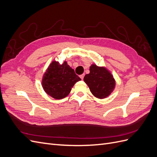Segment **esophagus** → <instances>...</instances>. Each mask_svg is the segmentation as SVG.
Masks as SVG:
<instances>
[{
  "label": "esophagus",
  "instance_id": "obj_1",
  "mask_svg": "<svg viewBox=\"0 0 157 157\" xmlns=\"http://www.w3.org/2000/svg\"><path fill=\"white\" fill-rule=\"evenodd\" d=\"M84 74H82V75H81L80 76V78H81L82 80H83V79H84Z\"/></svg>",
  "mask_w": 157,
  "mask_h": 157
}]
</instances>
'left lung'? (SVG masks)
Returning <instances> with one entry per match:
<instances>
[{
  "instance_id": "obj_1",
  "label": "left lung",
  "mask_w": 157,
  "mask_h": 157,
  "mask_svg": "<svg viewBox=\"0 0 157 157\" xmlns=\"http://www.w3.org/2000/svg\"><path fill=\"white\" fill-rule=\"evenodd\" d=\"M84 81L94 96L99 99L109 96L115 87V80L110 71L96 64L90 66V73L84 76Z\"/></svg>"
}]
</instances>
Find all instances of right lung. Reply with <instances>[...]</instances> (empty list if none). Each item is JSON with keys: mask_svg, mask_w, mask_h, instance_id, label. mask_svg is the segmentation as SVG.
<instances>
[{"mask_svg": "<svg viewBox=\"0 0 157 157\" xmlns=\"http://www.w3.org/2000/svg\"><path fill=\"white\" fill-rule=\"evenodd\" d=\"M81 80L74 69L64 61L60 64L53 61L48 66L42 80V86L45 92L56 99L67 97L74 84Z\"/></svg>", "mask_w": 157, "mask_h": 157, "instance_id": "right-lung-1", "label": "right lung"}]
</instances>
